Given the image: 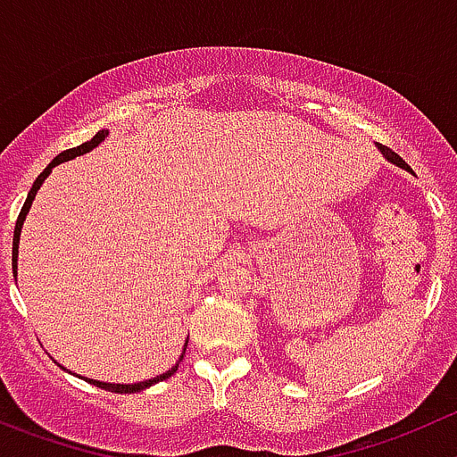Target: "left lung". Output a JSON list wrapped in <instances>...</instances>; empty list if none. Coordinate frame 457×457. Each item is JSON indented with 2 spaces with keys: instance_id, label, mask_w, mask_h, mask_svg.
Instances as JSON below:
<instances>
[{
  "instance_id": "8db88e82",
  "label": "left lung",
  "mask_w": 457,
  "mask_h": 457,
  "mask_svg": "<svg viewBox=\"0 0 457 457\" xmlns=\"http://www.w3.org/2000/svg\"><path fill=\"white\" fill-rule=\"evenodd\" d=\"M379 150H381V154L386 156V159H388V161H393V163H397L399 168H403V170H411V166H408L406 161H403L402 156H399V154H395V152L390 150V147H386V145H379Z\"/></svg>"
}]
</instances>
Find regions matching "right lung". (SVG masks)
Segmentation results:
<instances>
[{
	"mask_svg": "<svg viewBox=\"0 0 457 457\" xmlns=\"http://www.w3.org/2000/svg\"><path fill=\"white\" fill-rule=\"evenodd\" d=\"M107 134H110V132H107V129H101V132L96 134V137L91 138V141L82 143V145H78V147H71V150H64V152H60V154L55 156L54 161H51L49 166H46L45 170H42L40 175H37V179L33 181V188L29 190V197H26L24 206H21V211H20V217H17V221H15V236H12V273H17V246H20V233H21V224H24V220H26V212H29L30 204H33V199H36V195H37V190H40L42 181H45L46 177L51 175V170H54V168L58 166V163H62V161H69V159H76V156L85 154V152H89V150H94V147L98 145V143H101V141H105V137H107ZM186 345H188V343H186ZM184 354H186V347H184ZM184 354L179 356V361H181V359H184ZM177 368H179V363H175V366H172L170 370H168V372H163V375L154 377V379L138 381V384H105V381H96V379H89V384L98 386V388H103V390H110V393H141L143 388H150L152 384H159V381H163V379H168V377H170V375H175V372H177Z\"/></svg>",
	"mask_w": 457,
	"mask_h": 457,
	"instance_id": "right-lung-1",
	"label": "right lung"
}]
</instances>
